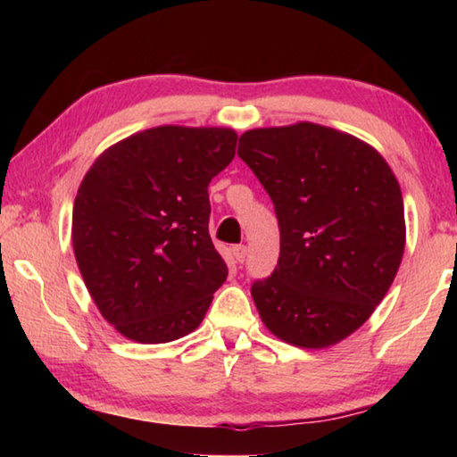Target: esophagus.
I'll return each mask as SVG.
<instances>
[{"label":"esophagus","instance_id":"obj_1","mask_svg":"<svg viewBox=\"0 0 457 457\" xmlns=\"http://www.w3.org/2000/svg\"><path fill=\"white\" fill-rule=\"evenodd\" d=\"M231 253H234L237 264H244V260L247 256V247L245 245H234V247H231Z\"/></svg>","mask_w":457,"mask_h":457}]
</instances>
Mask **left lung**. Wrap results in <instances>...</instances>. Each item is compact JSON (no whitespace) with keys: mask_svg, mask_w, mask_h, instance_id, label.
<instances>
[{"mask_svg":"<svg viewBox=\"0 0 457 457\" xmlns=\"http://www.w3.org/2000/svg\"><path fill=\"white\" fill-rule=\"evenodd\" d=\"M237 154L280 228L276 270L252 284L262 322L303 349L337 345L369 320L403 258L395 175L370 145L314 122L245 130Z\"/></svg>","mask_w":457,"mask_h":457,"instance_id":"obj_1","label":"left lung"}]
</instances>
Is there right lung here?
Segmentation results:
<instances>
[{"label":"right lung","mask_w":457,"mask_h":457,"mask_svg":"<svg viewBox=\"0 0 457 457\" xmlns=\"http://www.w3.org/2000/svg\"><path fill=\"white\" fill-rule=\"evenodd\" d=\"M220 127L146 129L108 146L74 199L72 245L100 314L122 337L171 343L195 330L226 282L207 185L236 154Z\"/></svg>","instance_id":"right-lung-1"}]
</instances>
